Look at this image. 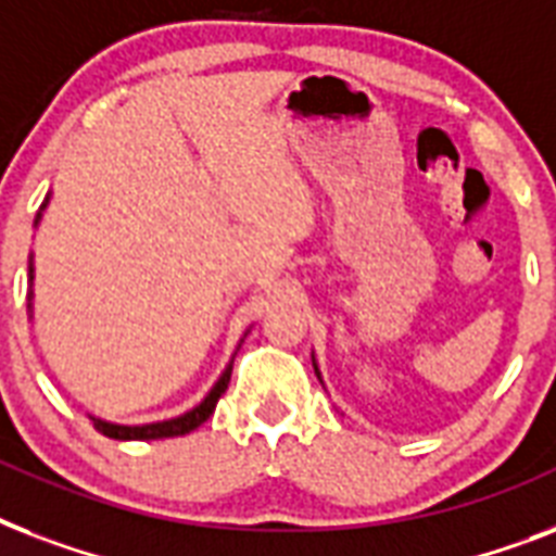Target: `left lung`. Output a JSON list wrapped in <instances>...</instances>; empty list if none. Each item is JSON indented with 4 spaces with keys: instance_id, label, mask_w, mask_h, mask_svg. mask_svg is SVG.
Here are the masks:
<instances>
[{
    "instance_id": "8db88e82",
    "label": "left lung",
    "mask_w": 556,
    "mask_h": 556,
    "mask_svg": "<svg viewBox=\"0 0 556 556\" xmlns=\"http://www.w3.org/2000/svg\"><path fill=\"white\" fill-rule=\"evenodd\" d=\"M314 369H317V366H314Z\"/></svg>"
}]
</instances>
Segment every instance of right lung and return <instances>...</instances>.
<instances>
[{
    "instance_id": "1",
    "label": "right lung",
    "mask_w": 556,
    "mask_h": 556,
    "mask_svg": "<svg viewBox=\"0 0 556 556\" xmlns=\"http://www.w3.org/2000/svg\"><path fill=\"white\" fill-rule=\"evenodd\" d=\"M46 207V204H42ZM39 207V210H42ZM37 222H39V213H37ZM230 371H233V366H227L225 371H222V378L216 380V387L210 389V395L201 401L195 409H190V413L178 415V418H169V421H159V424H143V427H124V424H109V421H100V418H91L94 421V430L103 432V435H109V439H121V441H150V439H173V435H187V432H192L195 427H201V424L207 421L210 415H213V409H216L218 397L225 395L227 383H230Z\"/></svg>"
}]
</instances>
